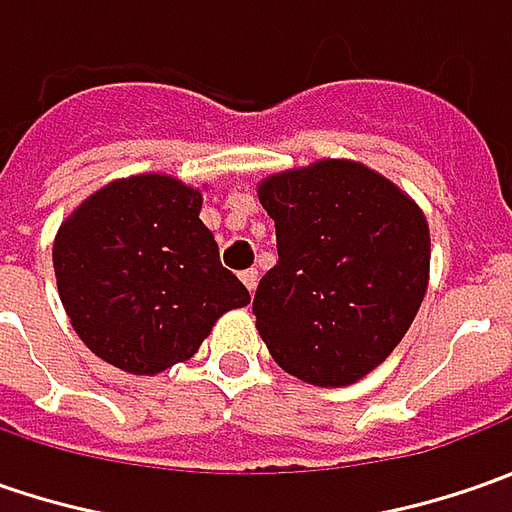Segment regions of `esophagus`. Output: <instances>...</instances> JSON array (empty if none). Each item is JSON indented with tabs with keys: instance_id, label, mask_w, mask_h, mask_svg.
Listing matches in <instances>:
<instances>
[{
	"instance_id": "34e87169",
	"label": "esophagus",
	"mask_w": 512,
	"mask_h": 512,
	"mask_svg": "<svg viewBox=\"0 0 512 512\" xmlns=\"http://www.w3.org/2000/svg\"><path fill=\"white\" fill-rule=\"evenodd\" d=\"M242 282H245L247 290L253 293V290H256V285H259V270H256V267L245 270V273H242Z\"/></svg>"
}]
</instances>
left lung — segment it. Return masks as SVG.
<instances>
[{"mask_svg": "<svg viewBox=\"0 0 512 512\" xmlns=\"http://www.w3.org/2000/svg\"><path fill=\"white\" fill-rule=\"evenodd\" d=\"M259 202L279 250L253 299L273 362L316 387L359 382L402 342L427 293L422 207L350 159L273 173Z\"/></svg>", "mask_w": 512, "mask_h": 512, "instance_id": "left-lung-1", "label": "left lung"}]
</instances>
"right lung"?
Segmentation results:
<instances>
[{
    "label": "right lung",
    "instance_id": "obj_1",
    "mask_svg": "<svg viewBox=\"0 0 512 512\" xmlns=\"http://www.w3.org/2000/svg\"><path fill=\"white\" fill-rule=\"evenodd\" d=\"M202 193L165 173L99 187L62 222L53 273L70 325L133 376L187 362L216 319L250 302L199 219Z\"/></svg>",
    "mask_w": 512,
    "mask_h": 512
}]
</instances>
